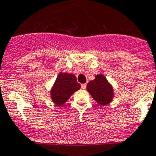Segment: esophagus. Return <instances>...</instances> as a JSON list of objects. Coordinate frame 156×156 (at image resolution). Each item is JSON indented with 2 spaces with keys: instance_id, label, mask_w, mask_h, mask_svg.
Instances as JSON below:
<instances>
[{
  "instance_id": "esophagus-1",
  "label": "esophagus",
  "mask_w": 156,
  "mask_h": 156,
  "mask_svg": "<svg viewBox=\"0 0 156 156\" xmlns=\"http://www.w3.org/2000/svg\"><path fill=\"white\" fill-rule=\"evenodd\" d=\"M81 88H82L83 90H85V89L87 88V84H86V83L82 84V85H81Z\"/></svg>"
}]
</instances>
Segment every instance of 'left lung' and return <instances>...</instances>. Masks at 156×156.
I'll return each mask as SVG.
<instances>
[{
  "label": "left lung",
  "instance_id": "8db88e82",
  "mask_svg": "<svg viewBox=\"0 0 156 156\" xmlns=\"http://www.w3.org/2000/svg\"><path fill=\"white\" fill-rule=\"evenodd\" d=\"M87 90L100 106H106L113 99L112 86L103 74H97L93 80L90 81L87 86Z\"/></svg>",
  "mask_w": 156,
  "mask_h": 156
}]
</instances>
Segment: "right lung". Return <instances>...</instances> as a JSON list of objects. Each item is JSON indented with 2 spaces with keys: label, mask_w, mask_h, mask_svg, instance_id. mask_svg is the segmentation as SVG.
<instances>
[{
  "label": "right lung",
  "mask_w": 156,
  "mask_h": 156,
  "mask_svg": "<svg viewBox=\"0 0 156 156\" xmlns=\"http://www.w3.org/2000/svg\"><path fill=\"white\" fill-rule=\"evenodd\" d=\"M80 87V84L77 83L76 76L72 73L60 72L50 90L52 101L57 106H63Z\"/></svg>",
  "instance_id": "obj_1"
}]
</instances>
